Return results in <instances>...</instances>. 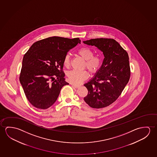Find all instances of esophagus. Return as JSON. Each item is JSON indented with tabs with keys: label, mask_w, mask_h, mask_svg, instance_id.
Segmentation results:
<instances>
[{
	"label": "esophagus",
	"mask_w": 157,
	"mask_h": 157,
	"mask_svg": "<svg viewBox=\"0 0 157 157\" xmlns=\"http://www.w3.org/2000/svg\"><path fill=\"white\" fill-rule=\"evenodd\" d=\"M72 85V86H74V87H75V88H78V87H80V86H78V85Z\"/></svg>",
	"instance_id": "1"
}]
</instances>
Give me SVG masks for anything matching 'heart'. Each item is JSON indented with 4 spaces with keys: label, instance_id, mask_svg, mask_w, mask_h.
<instances>
[{
    "label": "heart",
    "instance_id": "1",
    "mask_svg": "<svg viewBox=\"0 0 157 157\" xmlns=\"http://www.w3.org/2000/svg\"><path fill=\"white\" fill-rule=\"evenodd\" d=\"M77 53L83 59L86 60L85 67L90 72H95L99 70L102 64V59L99 56H93V51L88 48H82L78 51ZM63 63L65 67H68L70 64V55H65ZM67 77L71 83L80 84L89 76V73L87 70H72L67 73Z\"/></svg>",
    "mask_w": 157,
    "mask_h": 157
}]
</instances>
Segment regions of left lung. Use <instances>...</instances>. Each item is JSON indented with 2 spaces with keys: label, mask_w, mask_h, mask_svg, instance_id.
<instances>
[{
  "label": "left lung",
  "mask_w": 157,
  "mask_h": 157,
  "mask_svg": "<svg viewBox=\"0 0 157 157\" xmlns=\"http://www.w3.org/2000/svg\"><path fill=\"white\" fill-rule=\"evenodd\" d=\"M83 42L95 46L104 56L101 67L84 85L88 91L84 100L92 108L106 107L119 97L129 80L128 54L112 39L98 38Z\"/></svg>",
  "instance_id": "1"
}]
</instances>
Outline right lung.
<instances>
[{"label":"right lung","mask_w":157,"mask_h":157,"mask_svg":"<svg viewBox=\"0 0 157 157\" xmlns=\"http://www.w3.org/2000/svg\"><path fill=\"white\" fill-rule=\"evenodd\" d=\"M80 42L79 38L48 37L34 43L25 55L20 81L26 97L34 107H51L62 87L69 85L62 70L63 60L67 52Z\"/></svg>","instance_id":"1"}]
</instances>
